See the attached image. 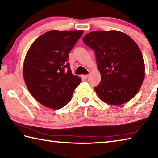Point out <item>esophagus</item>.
<instances>
[{
	"instance_id": "1",
	"label": "esophagus",
	"mask_w": 158,
	"mask_h": 158,
	"mask_svg": "<svg viewBox=\"0 0 158 158\" xmlns=\"http://www.w3.org/2000/svg\"><path fill=\"white\" fill-rule=\"evenodd\" d=\"M88 77H89L88 74H86V75H82V76H81L82 78H83V79H88Z\"/></svg>"
}]
</instances>
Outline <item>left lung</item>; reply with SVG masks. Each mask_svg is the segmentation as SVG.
<instances>
[{"mask_svg": "<svg viewBox=\"0 0 158 158\" xmlns=\"http://www.w3.org/2000/svg\"><path fill=\"white\" fill-rule=\"evenodd\" d=\"M83 41L94 52L102 77L94 90L110 105L124 104L138 93L145 77V65L138 45L122 31H93Z\"/></svg>", "mask_w": 158, "mask_h": 158, "instance_id": "left-lung-1", "label": "left lung"}]
</instances>
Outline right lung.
Returning <instances> with one entry per match:
<instances>
[{"mask_svg":"<svg viewBox=\"0 0 158 158\" xmlns=\"http://www.w3.org/2000/svg\"><path fill=\"white\" fill-rule=\"evenodd\" d=\"M83 30H51L40 36L25 55L23 78L28 90L44 106L59 109L69 102L81 79L72 74L68 54Z\"/></svg>","mask_w":158,"mask_h":158,"instance_id":"add662e5","label":"right lung"}]
</instances>
